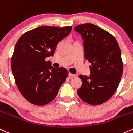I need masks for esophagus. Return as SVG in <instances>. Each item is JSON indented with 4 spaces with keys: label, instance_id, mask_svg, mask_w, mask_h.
Wrapping results in <instances>:
<instances>
[{
    "label": "esophagus",
    "instance_id": "34e87169",
    "mask_svg": "<svg viewBox=\"0 0 133 133\" xmlns=\"http://www.w3.org/2000/svg\"><path fill=\"white\" fill-rule=\"evenodd\" d=\"M69 78H72V77H76V74H72V73H69Z\"/></svg>",
    "mask_w": 133,
    "mask_h": 133
}]
</instances>
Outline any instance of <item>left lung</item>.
Listing matches in <instances>:
<instances>
[{
	"mask_svg": "<svg viewBox=\"0 0 133 133\" xmlns=\"http://www.w3.org/2000/svg\"><path fill=\"white\" fill-rule=\"evenodd\" d=\"M74 30L82 36L84 59L91 64L90 76L79 75L82 85L77 92L83 101L98 105L112 97L120 83L123 72L120 48L112 35L91 23Z\"/></svg>",
	"mask_w": 133,
	"mask_h": 133,
	"instance_id": "1",
	"label": "left lung"
}]
</instances>
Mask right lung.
<instances>
[{
    "label": "right lung",
    "mask_w": 133,
    "mask_h": 133,
    "mask_svg": "<svg viewBox=\"0 0 133 133\" xmlns=\"http://www.w3.org/2000/svg\"><path fill=\"white\" fill-rule=\"evenodd\" d=\"M72 28L40 26L17 40L11 57L12 72L20 93L32 104L43 106L54 100L66 79L68 70L53 68L45 59L54 55L59 42Z\"/></svg>",
    "instance_id": "1"
}]
</instances>
